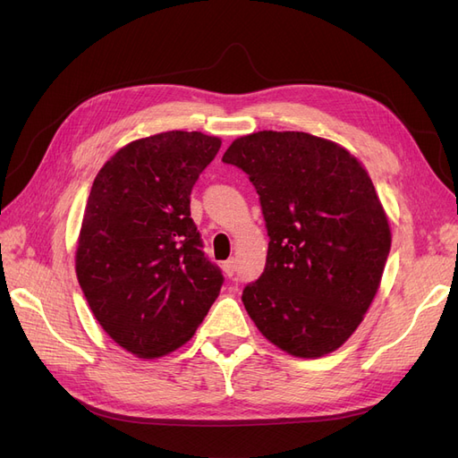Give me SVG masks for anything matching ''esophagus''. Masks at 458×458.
<instances>
[{"label": "esophagus", "instance_id": "esophagus-1", "mask_svg": "<svg viewBox=\"0 0 458 458\" xmlns=\"http://www.w3.org/2000/svg\"><path fill=\"white\" fill-rule=\"evenodd\" d=\"M224 273L227 275V276H233L234 275V271H237V266H234V259H227V261H224Z\"/></svg>", "mask_w": 458, "mask_h": 458}]
</instances>
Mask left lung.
<instances>
[{
  "mask_svg": "<svg viewBox=\"0 0 458 458\" xmlns=\"http://www.w3.org/2000/svg\"><path fill=\"white\" fill-rule=\"evenodd\" d=\"M224 162L250 175L269 248L242 303L276 348L318 359L348 342L378 293L392 229L365 165L306 131L234 140Z\"/></svg>",
  "mask_w": 458,
  "mask_h": 458,
  "instance_id": "left-lung-1",
  "label": "left lung"
}]
</instances>
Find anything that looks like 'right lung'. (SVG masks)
Instances as JSON below:
<instances>
[{"label":"right lung","mask_w":458,"mask_h":458,"mask_svg":"<svg viewBox=\"0 0 458 458\" xmlns=\"http://www.w3.org/2000/svg\"><path fill=\"white\" fill-rule=\"evenodd\" d=\"M219 147L200 131L143 137L110 157L91 185L76 276L103 330L140 359L182 348L219 296L224 276L191 219V189Z\"/></svg>","instance_id":"obj_1"}]
</instances>
